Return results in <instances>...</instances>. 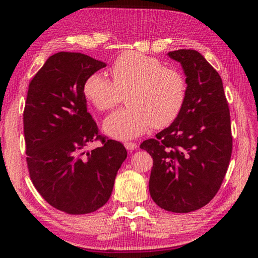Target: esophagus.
I'll list each match as a JSON object with an SVG mask.
<instances>
[{"label":"esophagus","mask_w":258,"mask_h":258,"mask_svg":"<svg viewBox=\"0 0 258 258\" xmlns=\"http://www.w3.org/2000/svg\"><path fill=\"white\" fill-rule=\"evenodd\" d=\"M124 146H125V148H126V149H127V150H134V149H137V143H135V142H125Z\"/></svg>","instance_id":"esophagus-1"}]
</instances>
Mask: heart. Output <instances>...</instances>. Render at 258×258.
I'll list each match as a JSON object with an SVG mask.
<instances>
[{
  "label": "heart",
  "mask_w": 258,
  "mask_h": 258,
  "mask_svg": "<svg viewBox=\"0 0 258 258\" xmlns=\"http://www.w3.org/2000/svg\"><path fill=\"white\" fill-rule=\"evenodd\" d=\"M110 73L113 83L95 73L83 85L84 97L100 111L111 110L127 94L130 107L115 111L103 121L109 137L137 138L151 126L167 127L180 115L187 89L180 71L164 67L155 56L125 52L113 62Z\"/></svg>",
  "instance_id": "obj_1"
}]
</instances>
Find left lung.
<instances>
[{
	"instance_id": "left-lung-1",
	"label": "left lung",
	"mask_w": 258,
	"mask_h": 258,
	"mask_svg": "<svg viewBox=\"0 0 258 258\" xmlns=\"http://www.w3.org/2000/svg\"><path fill=\"white\" fill-rule=\"evenodd\" d=\"M168 55L186 76L184 106L174 123L140 148L154 159L152 200L165 211L189 213L211 202L224 180L232 154L230 109L221 76L198 51Z\"/></svg>"
}]
</instances>
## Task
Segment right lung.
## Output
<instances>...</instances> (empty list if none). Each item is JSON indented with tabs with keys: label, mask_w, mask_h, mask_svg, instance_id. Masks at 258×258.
I'll return each mask as SVG.
<instances>
[{
	"label": "right lung",
	"mask_w": 258,
	"mask_h": 258,
	"mask_svg": "<svg viewBox=\"0 0 258 258\" xmlns=\"http://www.w3.org/2000/svg\"><path fill=\"white\" fill-rule=\"evenodd\" d=\"M106 67L77 52L51 55L30 81L24 110V134L30 180L45 202L72 215L95 212L111 196L127 157L120 142L99 134L83 85ZM103 146L83 152L88 143Z\"/></svg>",
	"instance_id": "right-lung-1"
}]
</instances>
